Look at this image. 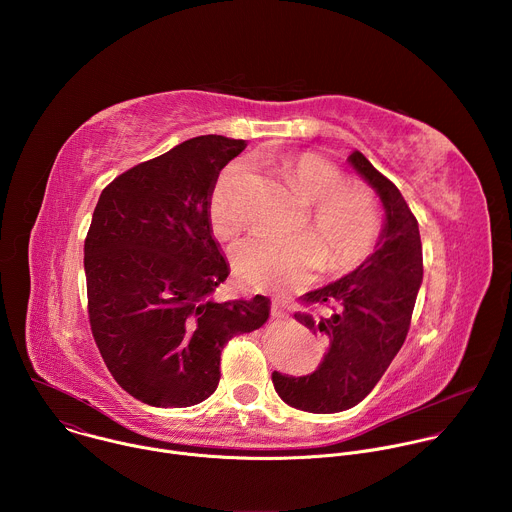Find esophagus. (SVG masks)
Masks as SVG:
<instances>
[{"label":"esophagus","instance_id":"34e87169","mask_svg":"<svg viewBox=\"0 0 512 512\" xmlns=\"http://www.w3.org/2000/svg\"><path fill=\"white\" fill-rule=\"evenodd\" d=\"M271 316H273V318H277V320L287 318V314L281 310V306H279V304H273V306H271Z\"/></svg>","mask_w":512,"mask_h":512}]
</instances>
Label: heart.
<instances>
[{
	"label": "heart",
	"instance_id": "1",
	"mask_svg": "<svg viewBox=\"0 0 512 512\" xmlns=\"http://www.w3.org/2000/svg\"><path fill=\"white\" fill-rule=\"evenodd\" d=\"M287 186L308 206L311 233L289 239L253 237L233 249V269L239 279L263 291L285 294L308 285L322 269L346 273L367 259L381 235V208L375 192L358 182H344V172L332 162L302 154L281 162ZM245 166L235 162L218 178L210 202V229L218 239H235L245 216L239 188Z\"/></svg>",
	"mask_w": 512,
	"mask_h": 512
}]
</instances>
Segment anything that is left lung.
<instances>
[{
  "instance_id": "left-lung-1",
  "label": "left lung",
  "mask_w": 512,
  "mask_h": 512,
  "mask_svg": "<svg viewBox=\"0 0 512 512\" xmlns=\"http://www.w3.org/2000/svg\"><path fill=\"white\" fill-rule=\"evenodd\" d=\"M348 162L377 190L385 227L373 255L338 281L304 296L306 304H326L332 310L328 316L296 314L326 344L320 367L306 377L271 375L287 405L310 413L346 411L375 389L405 342L423 279L417 218L399 188L360 152H352Z\"/></svg>"
}]
</instances>
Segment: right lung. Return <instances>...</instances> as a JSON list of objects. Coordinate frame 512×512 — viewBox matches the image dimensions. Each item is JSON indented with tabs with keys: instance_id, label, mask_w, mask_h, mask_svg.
Masks as SVG:
<instances>
[{
	"instance_id": "add662e5",
	"label": "right lung",
	"mask_w": 512,
	"mask_h": 512,
	"mask_svg": "<svg viewBox=\"0 0 512 512\" xmlns=\"http://www.w3.org/2000/svg\"><path fill=\"white\" fill-rule=\"evenodd\" d=\"M243 139L192 137L99 196L85 239L89 322L113 379L152 407H190L221 381V352L269 318V300L210 296L229 277L208 202Z\"/></svg>"
}]
</instances>
